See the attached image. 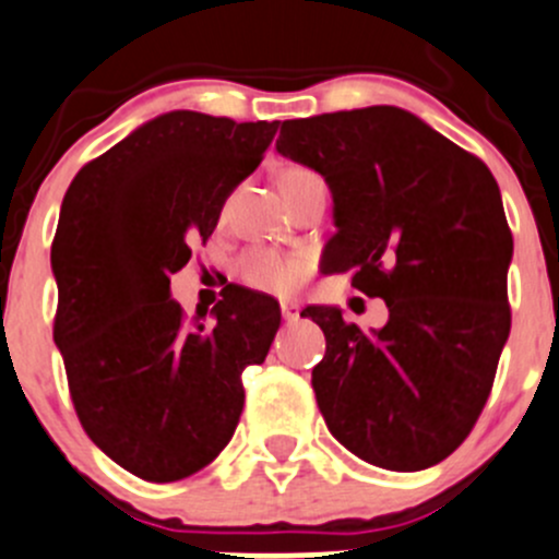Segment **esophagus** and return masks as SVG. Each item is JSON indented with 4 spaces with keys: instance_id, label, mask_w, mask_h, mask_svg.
<instances>
[{
    "instance_id": "1",
    "label": "esophagus",
    "mask_w": 559,
    "mask_h": 559,
    "mask_svg": "<svg viewBox=\"0 0 559 559\" xmlns=\"http://www.w3.org/2000/svg\"><path fill=\"white\" fill-rule=\"evenodd\" d=\"M281 313H284L286 322H295V319H300V302L284 300V302H281Z\"/></svg>"
}]
</instances>
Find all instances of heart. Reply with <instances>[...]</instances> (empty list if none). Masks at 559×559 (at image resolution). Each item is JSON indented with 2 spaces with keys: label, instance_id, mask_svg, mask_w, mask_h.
Returning <instances> with one entry per match:
<instances>
[{
  "label": "heart",
  "instance_id": "obj_1",
  "mask_svg": "<svg viewBox=\"0 0 559 559\" xmlns=\"http://www.w3.org/2000/svg\"><path fill=\"white\" fill-rule=\"evenodd\" d=\"M302 177H311V171L306 169H286L281 175V182H295L302 180ZM240 273L242 284L251 286L257 292H270V295H286V292L295 289L297 284L306 275V259L300 253H278V251H264V248H257V251H248L246 257L240 259Z\"/></svg>",
  "mask_w": 559,
  "mask_h": 559
}]
</instances>
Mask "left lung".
<instances>
[{
    "mask_svg": "<svg viewBox=\"0 0 559 559\" xmlns=\"http://www.w3.org/2000/svg\"><path fill=\"white\" fill-rule=\"evenodd\" d=\"M275 150L328 182L330 273L388 306L368 333L338 306L300 313L328 338L311 384L330 435L373 467H435L473 431L511 333L497 180L399 106L286 119Z\"/></svg>",
    "mask_w": 559,
    "mask_h": 559,
    "instance_id": "8db88e82",
    "label": "left lung"
}]
</instances>
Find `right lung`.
Masks as SVG:
<instances>
[{"instance_id":"1","label":"right lung","mask_w":559,"mask_h":559,"mask_svg":"<svg viewBox=\"0 0 559 559\" xmlns=\"http://www.w3.org/2000/svg\"><path fill=\"white\" fill-rule=\"evenodd\" d=\"M275 130L166 111L86 164L64 193L51 270L70 399L90 440L153 484L188 478L229 445L242 371L264 362L278 333V302L242 286H229L210 322H186L169 281L213 235Z\"/></svg>"}]
</instances>
